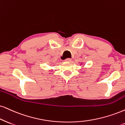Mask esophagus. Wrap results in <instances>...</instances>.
Listing matches in <instances>:
<instances>
[{"label": "esophagus", "instance_id": "1", "mask_svg": "<svg viewBox=\"0 0 125 125\" xmlns=\"http://www.w3.org/2000/svg\"><path fill=\"white\" fill-rule=\"evenodd\" d=\"M65 62H70L72 61V59H70V58H67V59H65Z\"/></svg>", "mask_w": 125, "mask_h": 125}]
</instances>
